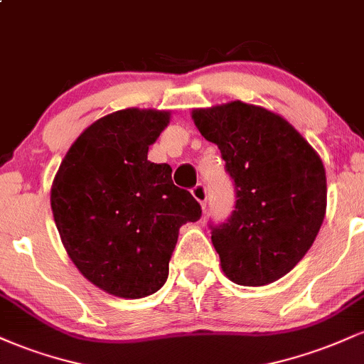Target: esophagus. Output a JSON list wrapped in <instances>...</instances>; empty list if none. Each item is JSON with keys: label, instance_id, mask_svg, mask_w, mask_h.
<instances>
[{"label": "esophagus", "instance_id": "esophagus-1", "mask_svg": "<svg viewBox=\"0 0 364 364\" xmlns=\"http://www.w3.org/2000/svg\"><path fill=\"white\" fill-rule=\"evenodd\" d=\"M191 195H193V198L200 203V205L205 207V203H207V188L205 186L196 185L195 188H191Z\"/></svg>", "mask_w": 364, "mask_h": 364}]
</instances>
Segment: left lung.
Segmentation results:
<instances>
[{
	"label": "left lung",
	"mask_w": 364,
	"mask_h": 364,
	"mask_svg": "<svg viewBox=\"0 0 364 364\" xmlns=\"http://www.w3.org/2000/svg\"><path fill=\"white\" fill-rule=\"evenodd\" d=\"M202 136L219 147L236 188L228 223L212 245L229 281L267 286L311 248L327 210V176L316 150L282 116L241 101L191 111Z\"/></svg>",
	"instance_id": "left-lung-1"
}]
</instances>
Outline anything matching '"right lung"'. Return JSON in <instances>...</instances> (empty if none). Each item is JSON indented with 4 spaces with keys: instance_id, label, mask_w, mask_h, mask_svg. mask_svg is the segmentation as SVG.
<instances>
[{
    "instance_id": "add662e5",
    "label": "right lung",
    "mask_w": 364,
    "mask_h": 364,
    "mask_svg": "<svg viewBox=\"0 0 364 364\" xmlns=\"http://www.w3.org/2000/svg\"><path fill=\"white\" fill-rule=\"evenodd\" d=\"M169 111L128 107L94 121L68 149L51 186L61 243L80 274L124 299L164 286L179 228L202 208L173 183L169 164L149 147L169 124Z\"/></svg>"
}]
</instances>
